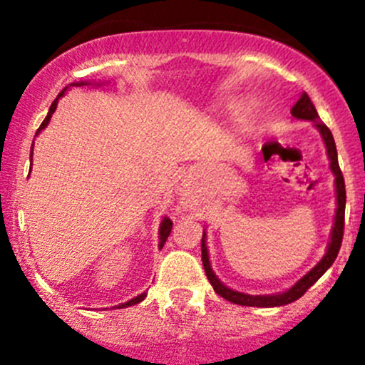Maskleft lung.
<instances>
[{"label":"left lung","mask_w":365,"mask_h":365,"mask_svg":"<svg viewBox=\"0 0 365 365\" xmlns=\"http://www.w3.org/2000/svg\"><path fill=\"white\" fill-rule=\"evenodd\" d=\"M292 114L297 120H307L314 123V127L318 128L319 134H322L323 143H325L327 155L330 159V169H332L334 176H336V194H337V210H336V222H334L332 235H330V244L327 247L325 256L322 257L318 264L312 268L311 272L304 275L295 286L288 289L284 293H277V295H247V293L235 292V289L227 288L222 282L217 279V275L213 274L212 267H210V257H208V249H206V240L203 233V240H201V259H203V267L206 272V277H208L210 284L213 286L215 293H219L220 297L226 298L231 304L238 305H247V307H279V305L292 304L304 295L330 267L336 261L337 254H339L341 244H342V233H344V208H346V189H344V178H342V173L339 168V162H337V150H336V141H334V135L330 132V128L319 120L318 111H316L314 104L311 102L307 93H302V97L298 98L297 104L293 106Z\"/></svg>","instance_id":"obj_1"}]
</instances>
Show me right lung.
<instances>
[{
  "instance_id": "add662e5",
  "label": "right lung",
  "mask_w": 365,
  "mask_h": 365,
  "mask_svg": "<svg viewBox=\"0 0 365 365\" xmlns=\"http://www.w3.org/2000/svg\"><path fill=\"white\" fill-rule=\"evenodd\" d=\"M86 84H91V83H86V81H81V83H72V86H86ZM65 91H67V88H65L63 91H61L60 95H58V98L60 97H63V93ZM58 98L56 101L53 102V104H51V108H49V113H47V116H46V120L42 121V125H40V128H38V132L42 130V128H46L47 127V123H49V120H51V116H53V113L56 111V106H58ZM38 132H36V134H38ZM31 155H33V148H31ZM171 227H173V222H171V219H168V217H164V219H162V222H160V230H159V249H162L164 247V244H165V240H168V237H169V233H171ZM146 298V293H141V295H138L135 298H132V300H128V302H125V304H121V305H118V307H128V305H134V304H139V302H143Z\"/></svg>"
}]
</instances>
